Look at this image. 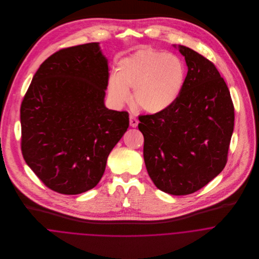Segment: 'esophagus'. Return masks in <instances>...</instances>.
Returning <instances> with one entry per match:
<instances>
[{
  "label": "esophagus",
  "mask_w": 259,
  "mask_h": 259,
  "mask_svg": "<svg viewBox=\"0 0 259 259\" xmlns=\"http://www.w3.org/2000/svg\"><path fill=\"white\" fill-rule=\"evenodd\" d=\"M130 124H131V126L136 127V126H138V124H139V120H138L135 116L130 115Z\"/></svg>",
  "instance_id": "obj_1"
}]
</instances>
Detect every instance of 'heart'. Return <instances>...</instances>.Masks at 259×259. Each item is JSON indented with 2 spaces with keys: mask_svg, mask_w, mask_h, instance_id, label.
Returning <instances> with one entry per match:
<instances>
[{
  "mask_svg": "<svg viewBox=\"0 0 259 259\" xmlns=\"http://www.w3.org/2000/svg\"><path fill=\"white\" fill-rule=\"evenodd\" d=\"M185 82L183 61L170 54L143 49L120 59L116 74L109 79V95L112 102L122 106L131 99L142 111L158 113L172 107L179 100Z\"/></svg>",
  "mask_w": 259,
  "mask_h": 259,
  "instance_id": "b5f03b06",
  "label": "heart"
}]
</instances>
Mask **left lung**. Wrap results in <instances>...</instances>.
I'll return each mask as SVG.
<instances>
[{
	"label": "left lung",
	"mask_w": 259,
	"mask_h": 259,
	"mask_svg": "<svg viewBox=\"0 0 259 259\" xmlns=\"http://www.w3.org/2000/svg\"><path fill=\"white\" fill-rule=\"evenodd\" d=\"M176 47V46H175ZM187 74L184 90L166 111L140 115L144 158L155 186L172 195L193 193L227 162L234 126L229 90L214 64L179 46Z\"/></svg>",
	"instance_id": "1"
}]
</instances>
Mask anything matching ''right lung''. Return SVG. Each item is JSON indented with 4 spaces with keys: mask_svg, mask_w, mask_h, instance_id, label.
I'll return each instance as SVG.
<instances>
[{
    "mask_svg": "<svg viewBox=\"0 0 259 259\" xmlns=\"http://www.w3.org/2000/svg\"><path fill=\"white\" fill-rule=\"evenodd\" d=\"M109 76L99 42L56 52L33 76L21 105V148L56 192L78 194L98 185L128 127L127 111L105 107Z\"/></svg>",
    "mask_w": 259,
    "mask_h": 259,
    "instance_id": "1",
    "label": "right lung"
}]
</instances>
